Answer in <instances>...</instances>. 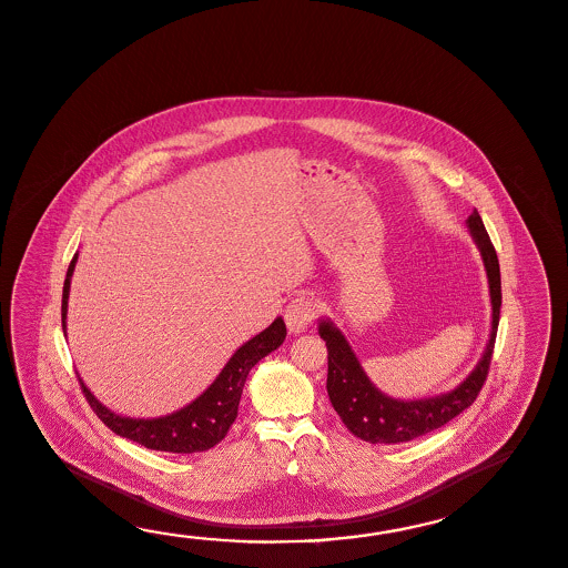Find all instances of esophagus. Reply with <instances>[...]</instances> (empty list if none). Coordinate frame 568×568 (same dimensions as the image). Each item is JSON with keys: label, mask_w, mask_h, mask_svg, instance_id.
<instances>
[{"label": "esophagus", "mask_w": 568, "mask_h": 568, "mask_svg": "<svg viewBox=\"0 0 568 568\" xmlns=\"http://www.w3.org/2000/svg\"><path fill=\"white\" fill-rule=\"evenodd\" d=\"M314 317L315 303L310 297H305V295H300L297 300H293L287 305V310H285V324H287L291 334H295V336L303 334L305 329L310 328Z\"/></svg>", "instance_id": "1"}]
</instances>
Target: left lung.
I'll use <instances>...</instances> for the list:
<instances>
[{"label": "left lung", "instance_id": "obj_1", "mask_svg": "<svg viewBox=\"0 0 568 568\" xmlns=\"http://www.w3.org/2000/svg\"><path fill=\"white\" fill-rule=\"evenodd\" d=\"M468 234L479 248L491 297V332L479 363L450 392L422 397V399H395L381 392L368 378L351 342L341 328L329 320L322 317L317 322L320 338L328 346V387L329 402L338 412L344 426L356 438L371 444H399L416 440L419 436L442 428L453 417L463 414L477 399L480 387L489 373L493 346L499 326L501 310V273L499 261L493 248L487 230L483 226L479 212L473 210L467 220Z\"/></svg>", "mask_w": 568, "mask_h": 568}]
</instances>
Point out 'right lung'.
<instances>
[{"mask_svg":"<svg viewBox=\"0 0 568 568\" xmlns=\"http://www.w3.org/2000/svg\"><path fill=\"white\" fill-rule=\"evenodd\" d=\"M77 258L73 256L63 287V332L67 336V307L71 277L75 271ZM287 336L283 317H277L268 328L244 342L236 353L230 356L220 375L205 392L195 397L191 404L176 409L173 414L159 417H130L115 414L101 404L100 399L89 392L83 378H79L81 389L88 397L89 405L98 414L101 422L118 436L128 440L139 442L151 450L173 454L203 453L214 448L217 442L224 440L230 426L239 416L240 395L244 389L246 377L261 358L277 351Z\"/></svg>","mask_w":568,"mask_h":568,"instance_id":"right-lung-1","label":"right lung"}]
</instances>
